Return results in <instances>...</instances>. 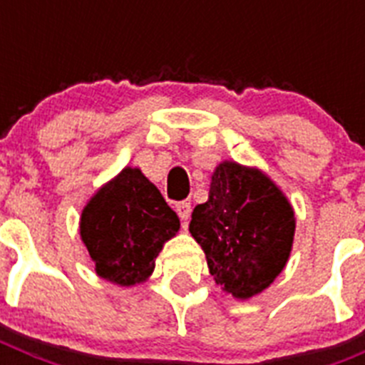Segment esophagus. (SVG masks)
I'll use <instances>...</instances> for the list:
<instances>
[{"label": "esophagus", "instance_id": "1", "mask_svg": "<svg viewBox=\"0 0 365 365\" xmlns=\"http://www.w3.org/2000/svg\"><path fill=\"white\" fill-rule=\"evenodd\" d=\"M175 210L182 221H188V217L192 215V205L188 201H180L175 205Z\"/></svg>", "mask_w": 365, "mask_h": 365}]
</instances>
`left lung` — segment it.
I'll return each mask as SVG.
<instances>
[{
	"label": "left lung",
	"mask_w": 365,
	"mask_h": 365,
	"mask_svg": "<svg viewBox=\"0 0 365 365\" xmlns=\"http://www.w3.org/2000/svg\"><path fill=\"white\" fill-rule=\"evenodd\" d=\"M291 201L259 168L222 160L212 173L208 201L192 212L190 234L205 250L215 283L248 299L285 269L294 243Z\"/></svg>",
	"instance_id": "left-lung-1"
}]
</instances>
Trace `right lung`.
<instances>
[{"label":"right lung","instance_id":"obj_1","mask_svg":"<svg viewBox=\"0 0 365 365\" xmlns=\"http://www.w3.org/2000/svg\"><path fill=\"white\" fill-rule=\"evenodd\" d=\"M180 222L153 182L125 166L100 186L80 215V237L100 278L118 287L144 283Z\"/></svg>","mask_w":365,"mask_h":365}]
</instances>
